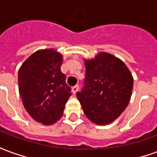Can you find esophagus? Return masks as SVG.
Segmentation results:
<instances>
[{
    "label": "esophagus",
    "mask_w": 157,
    "mask_h": 157,
    "mask_svg": "<svg viewBox=\"0 0 157 157\" xmlns=\"http://www.w3.org/2000/svg\"><path fill=\"white\" fill-rule=\"evenodd\" d=\"M79 91V86L76 85L75 86H73L72 87V92H73V94H76V92Z\"/></svg>",
    "instance_id": "34e87169"
}]
</instances>
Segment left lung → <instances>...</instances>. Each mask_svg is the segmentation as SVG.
<instances>
[{"mask_svg": "<svg viewBox=\"0 0 157 157\" xmlns=\"http://www.w3.org/2000/svg\"><path fill=\"white\" fill-rule=\"evenodd\" d=\"M84 62V86L76 93L77 98L89 120L98 125L109 124L130 101L134 85L131 72L124 62L106 52Z\"/></svg>", "mask_w": 157, "mask_h": 157, "instance_id": "left-lung-1", "label": "left lung"}]
</instances>
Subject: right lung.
<instances>
[{
	"mask_svg": "<svg viewBox=\"0 0 157 157\" xmlns=\"http://www.w3.org/2000/svg\"><path fill=\"white\" fill-rule=\"evenodd\" d=\"M63 55L54 48L39 49L22 63L18 89L22 104L35 121L55 124L61 118L71 89L60 70Z\"/></svg>",
	"mask_w": 157,
	"mask_h": 157,
	"instance_id": "1",
	"label": "right lung"
}]
</instances>
